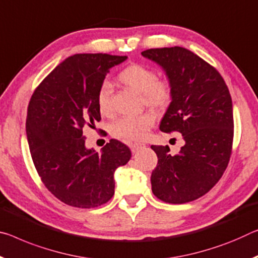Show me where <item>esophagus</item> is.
Here are the masks:
<instances>
[{
	"instance_id": "34e87169",
	"label": "esophagus",
	"mask_w": 258,
	"mask_h": 258,
	"mask_svg": "<svg viewBox=\"0 0 258 258\" xmlns=\"http://www.w3.org/2000/svg\"><path fill=\"white\" fill-rule=\"evenodd\" d=\"M144 146H145L144 144H138V142H134V144H130V148L133 151V153H136L139 148H141V147H144Z\"/></svg>"
}]
</instances>
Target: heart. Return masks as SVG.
I'll list each match as a JSON object with an SVG mask.
<instances>
[{
  "label": "heart",
  "mask_w": 258,
  "mask_h": 258,
  "mask_svg": "<svg viewBox=\"0 0 258 258\" xmlns=\"http://www.w3.org/2000/svg\"><path fill=\"white\" fill-rule=\"evenodd\" d=\"M118 80L122 85L141 94L142 103L151 109H163L170 104L173 96L172 83L167 78H157L154 69L145 64L132 63L118 73ZM96 104L103 116L112 112V88L104 81L96 92ZM155 122L151 112L136 117H121L113 122L111 134L124 141H140L148 136Z\"/></svg>",
  "instance_id": "b5f03b06"
}]
</instances>
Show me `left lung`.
<instances>
[{
  "label": "left lung",
  "instance_id": "left-lung-1",
  "mask_svg": "<svg viewBox=\"0 0 258 258\" xmlns=\"http://www.w3.org/2000/svg\"><path fill=\"white\" fill-rule=\"evenodd\" d=\"M164 69L173 87L172 101L159 125L162 132H179L180 151L151 146L157 165L151 190L163 202L182 204L207 194L230 162L234 134L231 94L216 69L182 47L141 52Z\"/></svg>",
  "mask_w": 258,
  "mask_h": 258
}]
</instances>
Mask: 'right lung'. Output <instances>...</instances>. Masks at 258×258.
I'll return each instance as SVG.
<instances>
[{
    "mask_svg": "<svg viewBox=\"0 0 258 258\" xmlns=\"http://www.w3.org/2000/svg\"><path fill=\"white\" fill-rule=\"evenodd\" d=\"M127 56L77 54L68 57L35 88L28 103L26 134L41 181L68 206L89 209L114 194L113 173L131 150L110 140L102 153L85 147L86 126L101 120L96 92L109 69Z\"/></svg>",
    "mask_w": 258,
    "mask_h": 258,
    "instance_id": "1",
    "label": "right lung"
}]
</instances>
